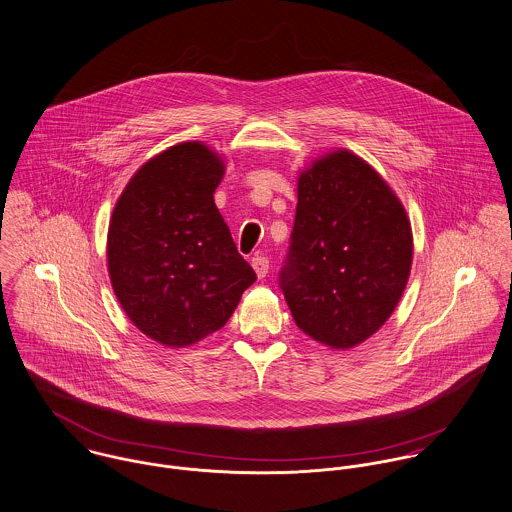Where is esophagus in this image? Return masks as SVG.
I'll return each mask as SVG.
<instances>
[{"instance_id":"obj_1","label":"esophagus","mask_w":512,"mask_h":512,"mask_svg":"<svg viewBox=\"0 0 512 512\" xmlns=\"http://www.w3.org/2000/svg\"><path fill=\"white\" fill-rule=\"evenodd\" d=\"M251 267L255 269L257 277L263 279V277H267V273H269V259L263 257V255H255V257L251 259Z\"/></svg>"}]
</instances>
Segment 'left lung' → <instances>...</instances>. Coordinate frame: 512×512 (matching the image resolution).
I'll list each match as a JSON object with an SVG mask.
<instances>
[{
    "label": "left lung",
    "instance_id": "obj_1",
    "mask_svg": "<svg viewBox=\"0 0 512 512\" xmlns=\"http://www.w3.org/2000/svg\"><path fill=\"white\" fill-rule=\"evenodd\" d=\"M410 265V222L379 172L336 151L300 174L279 284L304 334L336 349L367 340L393 314Z\"/></svg>",
    "mask_w": 512,
    "mask_h": 512
}]
</instances>
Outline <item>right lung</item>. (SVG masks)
I'll return each instance as SVG.
<instances>
[{"label": "right lung", "instance_id": "1", "mask_svg": "<svg viewBox=\"0 0 512 512\" xmlns=\"http://www.w3.org/2000/svg\"><path fill=\"white\" fill-rule=\"evenodd\" d=\"M224 171L206 145L180 143L135 172L115 204L108 233L115 296L159 343L184 347L214 334L257 279L214 202Z\"/></svg>", "mask_w": 512, "mask_h": 512}]
</instances>
